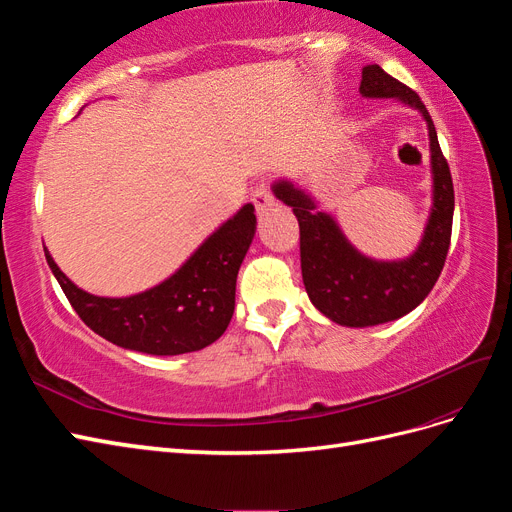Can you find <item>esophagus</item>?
Segmentation results:
<instances>
[{"mask_svg": "<svg viewBox=\"0 0 512 512\" xmlns=\"http://www.w3.org/2000/svg\"><path fill=\"white\" fill-rule=\"evenodd\" d=\"M252 203H254L256 211H258L260 215L267 213V211L275 205V198H273V194H271V190H269V183H267V181H258V183H256V188H254V192H252Z\"/></svg>", "mask_w": 512, "mask_h": 512, "instance_id": "obj_1", "label": "esophagus"}]
</instances>
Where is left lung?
Segmentation results:
<instances>
[{
  "mask_svg": "<svg viewBox=\"0 0 512 512\" xmlns=\"http://www.w3.org/2000/svg\"><path fill=\"white\" fill-rule=\"evenodd\" d=\"M361 96L393 98L423 115L429 130L433 205L423 239L401 260H374L346 239L329 213L292 181L273 183V194L292 207L301 230V273L309 301L342 327H374L410 314L436 286L451 245L455 192L451 170L442 156L436 128L416 91L386 74L380 66H365Z\"/></svg>",
  "mask_w": 512,
  "mask_h": 512,
  "instance_id": "1",
  "label": "left lung"
}]
</instances>
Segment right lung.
I'll return each instance as SVG.
<instances>
[{
  "instance_id": "add662e5",
  "label": "right lung",
  "mask_w": 512,
  "mask_h": 512,
  "mask_svg": "<svg viewBox=\"0 0 512 512\" xmlns=\"http://www.w3.org/2000/svg\"><path fill=\"white\" fill-rule=\"evenodd\" d=\"M256 235L254 205H243L164 282L130 297H96L44 256L74 312L100 337L126 350L175 356L220 339L235 312L241 262Z\"/></svg>"
}]
</instances>
